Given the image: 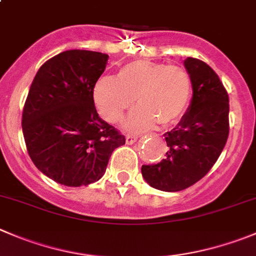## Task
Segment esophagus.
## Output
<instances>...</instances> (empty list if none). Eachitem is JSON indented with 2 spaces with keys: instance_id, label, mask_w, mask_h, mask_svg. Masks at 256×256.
<instances>
[{
  "instance_id": "34e87169",
  "label": "esophagus",
  "mask_w": 256,
  "mask_h": 256,
  "mask_svg": "<svg viewBox=\"0 0 256 256\" xmlns=\"http://www.w3.org/2000/svg\"><path fill=\"white\" fill-rule=\"evenodd\" d=\"M137 140H138L137 136L128 134V136H126V144H133V143L137 142Z\"/></svg>"
}]
</instances>
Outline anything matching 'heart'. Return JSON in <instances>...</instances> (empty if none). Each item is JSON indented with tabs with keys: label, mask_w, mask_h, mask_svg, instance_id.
<instances>
[{
	"label": "heart",
	"mask_w": 256,
	"mask_h": 256,
	"mask_svg": "<svg viewBox=\"0 0 256 256\" xmlns=\"http://www.w3.org/2000/svg\"><path fill=\"white\" fill-rule=\"evenodd\" d=\"M140 104L123 122L126 130H150L160 122L171 126L178 122L190 106L192 80L180 66L163 62L136 60L123 65L116 78L103 76L93 86V99L99 114L116 123L124 112Z\"/></svg>",
	"instance_id": "b5f03b06"
}]
</instances>
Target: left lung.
<instances>
[{"instance_id": "1", "label": "left lung", "mask_w": 256, "mask_h": 256, "mask_svg": "<svg viewBox=\"0 0 256 256\" xmlns=\"http://www.w3.org/2000/svg\"><path fill=\"white\" fill-rule=\"evenodd\" d=\"M192 80L188 109L171 132L164 133L168 150L157 164L142 166L153 188L182 191L202 178L215 164L228 136V96L220 78L206 62L187 58Z\"/></svg>"}]
</instances>
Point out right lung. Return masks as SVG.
I'll return each instance as SVG.
<instances>
[{
    "mask_svg": "<svg viewBox=\"0 0 256 256\" xmlns=\"http://www.w3.org/2000/svg\"><path fill=\"white\" fill-rule=\"evenodd\" d=\"M106 54L66 50L51 58L34 78L22 112V132L34 164L69 187L103 177L112 152L126 143L99 116L93 86L108 64Z\"/></svg>",
    "mask_w": 256,
    "mask_h": 256,
    "instance_id": "obj_1",
    "label": "right lung"
}]
</instances>
